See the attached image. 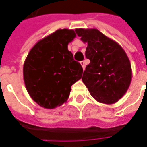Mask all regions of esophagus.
I'll list each match as a JSON object with an SVG mask.
<instances>
[{
	"mask_svg": "<svg viewBox=\"0 0 147 147\" xmlns=\"http://www.w3.org/2000/svg\"><path fill=\"white\" fill-rule=\"evenodd\" d=\"M80 64H81V65H82V69H85V66H86V65H85V61H81V62H80Z\"/></svg>",
	"mask_w": 147,
	"mask_h": 147,
	"instance_id": "obj_1",
	"label": "esophagus"
}]
</instances>
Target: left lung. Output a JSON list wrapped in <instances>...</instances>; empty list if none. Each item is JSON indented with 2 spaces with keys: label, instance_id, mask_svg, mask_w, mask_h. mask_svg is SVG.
<instances>
[{
  "label": "left lung",
  "instance_id": "1",
  "mask_svg": "<svg viewBox=\"0 0 147 147\" xmlns=\"http://www.w3.org/2000/svg\"><path fill=\"white\" fill-rule=\"evenodd\" d=\"M88 43L85 55L90 59L82 80L92 96L103 104H114L127 92L132 81L130 60L122 47L96 28H77Z\"/></svg>",
  "mask_w": 147,
  "mask_h": 147
}]
</instances>
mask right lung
I'll list each match as a JSON object with an SVG mask.
<instances>
[{
    "label": "right lung",
    "instance_id": "obj_1",
    "mask_svg": "<svg viewBox=\"0 0 147 147\" xmlns=\"http://www.w3.org/2000/svg\"><path fill=\"white\" fill-rule=\"evenodd\" d=\"M76 37L73 29H58L38 41L25 59L23 74L26 89L37 104L54 109L67 101L71 86L82 74L68 45Z\"/></svg>",
    "mask_w": 147,
    "mask_h": 147
}]
</instances>
